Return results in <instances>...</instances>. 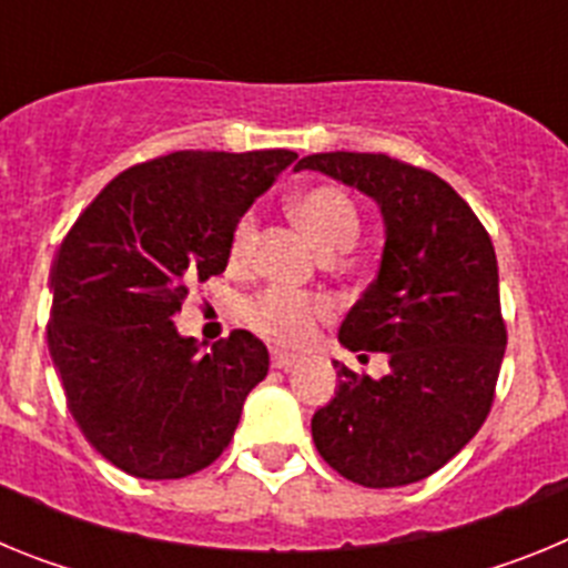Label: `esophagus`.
Wrapping results in <instances>:
<instances>
[{
	"instance_id": "esophagus-1",
	"label": "esophagus",
	"mask_w": 568,
	"mask_h": 568,
	"mask_svg": "<svg viewBox=\"0 0 568 568\" xmlns=\"http://www.w3.org/2000/svg\"><path fill=\"white\" fill-rule=\"evenodd\" d=\"M298 364V355L290 353H273V366L275 369H290V366Z\"/></svg>"
}]
</instances>
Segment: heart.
Wrapping results in <instances>:
<instances>
[{
	"label": "heart",
	"instance_id": "heart-1",
	"mask_svg": "<svg viewBox=\"0 0 568 568\" xmlns=\"http://www.w3.org/2000/svg\"><path fill=\"white\" fill-rule=\"evenodd\" d=\"M293 215L324 255L346 253L361 233V213L355 202L344 190L329 184L301 193L293 202ZM255 235L258 224L253 215H244L233 230V244H230L233 261H247L253 255ZM327 315L329 304L324 298L284 287L264 290L244 304V318L250 327L281 346H301L310 341L318 321Z\"/></svg>",
	"mask_w": 568,
	"mask_h": 568
}]
</instances>
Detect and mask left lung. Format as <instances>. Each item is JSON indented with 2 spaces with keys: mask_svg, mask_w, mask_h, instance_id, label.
I'll use <instances>...</instances> for the list:
<instances>
[{
  "mask_svg": "<svg viewBox=\"0 0 568 568\" xmlns=\"http://www.w3.org/2000/svg\"><path fill=\"white\" fill-rule=\"evenodd\" d=\"M295 170L361 190L384 219L378 275L338 341L384 353L389 373L333 361L341 381L313 415L315 449L369 489L429 478L475 438L498 384L506 327L489 233L444 179L384 153H315Z\"/></svg>",
  "mask_w": 568,
  "mask_h": 568,
  "instance_id": "1",
  "label": "left lung"
}]
</instances>
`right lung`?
<instances>
[{
  "mask_svg": "<svg viewBox=\"0 0 568 568\" xmlns=\"http://www.w3.org/2000/svg\"><path fill=\"white\" fill-rule=\"evenodd\" d=\"M293 150H179L115 175L59 247L48 344L70 413L133 478L175 480L227 449L270 369L247 329L202 353L173 315L193 281L222 275L239 219Z\"/></svg>",
  "mask_w": 568,
  "mask_h": 568,
  "instance_id": "1",
  "label": "right lung"
}]
</instances>
